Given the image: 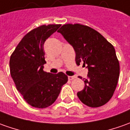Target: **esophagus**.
Wrapping results in <instances>:
<instances>
[{
	"label": "esophagus",
	"instance_id": "obj_1",
	"mask_svg": "<svg viewBox=\"0 0 130 130\" xmlns=\"http://www.w3.org/2000/svg\"><path fill=\"white\" fill-rule=\"evenodd\" d=\"M75 76H68V80H72L73 79H75Z\"/></svg>",
	"mask_w": 130,
	"mask_h": 130
}]
</instances>
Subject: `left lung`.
<instances>
[{"mask_svg": "<svg viewBox=\"0 0 130 130\" xmlns=\"http://www.w3.org/2000/svg\"><path fill=\"white\" fill-rule=\"evenodd\" d=\"M58 32L73 47L77 65L83 63L88 69L87 78L83 79L85 87L77 97L91 107L104 105L112 97L120 76L113 45L98 32L83 25L65 24Z\"/></svg>", "mask_w": 130, "mask_h": 130, "instance_id": "1", "label": "left lung"}]
</instances>
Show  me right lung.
<instances>
[{"instance_id": "1", "label": "right lung", "mask_w": 130, "mask_h": 130, "mask_svg": "<svg viewBox=\"0 0 130 130\" xmlns=\"http://www.w3.org/2000/svg\"><path fill=\"white\" fill-rule=\"evenodd\" d=\"M61 25H43L25 35L10 56V71L18 91L30 105L50 106L58 98L68 76L44 72V43Z\"/></svg>"}]
</instances>
